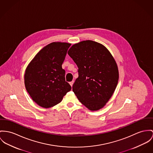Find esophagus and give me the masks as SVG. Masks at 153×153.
<instances>
[{"label": "esophagus", "instance_id": "esophagus-1", "mask_svg": "<svg viewBox=\"0 0 153 153\" xmlns=\"http://www.w3.org/2000/svg\"><path fill=\"white\" fill-rule=\"evenodd\" d=\"M73 83H74V81H71V82H69V84H71V86L72 87L73 86Z\"/></svg>", "mask_w": 153, "mask_h": 153}]
</instances>
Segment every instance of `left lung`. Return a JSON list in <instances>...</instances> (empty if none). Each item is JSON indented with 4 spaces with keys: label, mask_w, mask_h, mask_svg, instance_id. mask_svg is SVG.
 Listing matches in <instances>:
<instances>
[{
    "label": "left lung",
    "mask_w": 153,
    "mask_h": 153,
    "mask_svg": "<svg viewBox=\"0 0 153 153\" xmlns=\"http://www.w3.org/2000/svg\"><path fill=\"white\" fill-rule=\"evenodd\" d=\"M68 55L78 67L73 91L91 111L102 108L114 93L119 79L118 66L109 51L91 40L73 45Z\"/></svg>",
    "instance_id": "1"
}]
</instances>
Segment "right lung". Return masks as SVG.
<instances>
[{
    "instance_id": "1",
    "label": "right lung",
    "mask_w": 153,
    "mask_h": 153,
    "mask_svg": "<svg viewBox=\"0 0 153 153\" xmlns=\"http://www.w3.org/2000/svg\"><path fill=\"white\" fill-rule=\"evenodd\" d=\"M71 44L52 42L42 48L31 60L24 74L26 90L34 101L43 108L56 105L70 91L62 65Z\"/></svg>"
}]
</instances>
